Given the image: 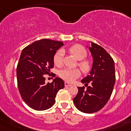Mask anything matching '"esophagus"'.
Listing matches in <instances>:
<instances>
[{"label":"esophagus","mask_w":131,"mask_h":131,"mask_svg":"<svg viewBox=\"0 0 131 131\" xmlns=\"http://www.w3.org/2000/svg\"><path fill=\"white\" fill-rule=\"evenodd\" d=\"M71 84H69V83H67V82H65V86H66V87H68V86H71Z\"/></svg>","instance_id":"34e87169"}]
</instances>
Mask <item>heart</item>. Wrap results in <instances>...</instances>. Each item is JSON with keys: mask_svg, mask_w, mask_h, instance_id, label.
<instances>
[{"mask_svg": "<svg viewBox=\"0 0 131 131\" xmlns=\"http://www.w3.org/2000/svg\"><path fill=\"white\" fill-rule=\"evenodd\" d=\"M69 52L74 56L77 60H81L86 57L87 55L86 49L81 45H74L69 48ZM63 51L59 50L54 56V64L57 66H61L63 64ZM78 66L84 73H87L91 69V63L88 60H81L78 63ZM81 75V71L78 69H69L64 68L59 71V76L65 81L71 83L75 79L78 78Z\"/></svg>", "mask_w": 131, "mask_h": 131, "instance_id": "1", "label": "heart"}]
</instances>
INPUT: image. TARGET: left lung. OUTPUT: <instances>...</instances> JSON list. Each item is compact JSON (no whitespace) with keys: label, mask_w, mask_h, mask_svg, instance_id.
Instances as JSON below:
<instances>
[{"label":"left lung","mask_w":131,"mask_h":131,"mask_svg":"<svg viewBox=\"0 0 131 131\" xmlns=\"http://www.w3.org/2000/svg\"><path fill=\"white\" fill-rule=\"evenodd\" d=\"M89 50L93 58L92 68L90 75L81 80L87 87H78V93L73 98L76 107L86 113H94L104 107L115 82V65L112 56L104 48L94 42H91Z\"/></svg>","instance_id":"8db88e82"}]
</instances>
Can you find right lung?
<instances>
[{
	"label": "right lung",
	"instance_id": "add662e5",
	"mask_svg": "<svg viewBox=\"0 0 131 131\" xmlns=\"http://www.w3.org/2000/svg\"><path fill=\"white\" fill-rule=\"evenodd\" d=\"M63 45L60 41L44 39L35 41L21 53L16 70L18 89L23 100L33 110L51 107L59 90L64 87V82L59 77L45 84V75H50L54 55Z\"/></svg>",
	"mask_w": 131,
	"mask_h": 131
}]
</instances>
